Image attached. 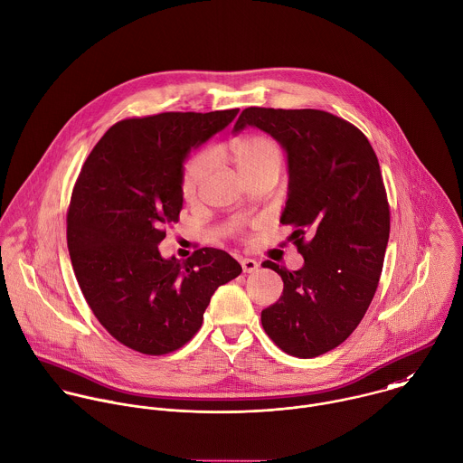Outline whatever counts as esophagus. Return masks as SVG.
I'll use <instances>...</instances> for the list:
<instances>
[{
	"mask_svg": "<svg viewBox=\"0 0 463 463\" xmlns=\"http://www.w3.org/2000/svg\"><path fill=\"white\" fill-rule=\"evenodd\" d=\"M240 263H241V269H243L245 274H252L260 269V263L256 260H250V258H241Z\"/></svg>",
	"mask_w": 463,
	"mask_h": 463,
	"instance_id": "esophagus-1",
	"label": "esophagus"
}]
</instances>
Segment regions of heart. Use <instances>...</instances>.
<instances>
[{"mask_svg":"<svg viewBox=\"0 0 463 463\" xmlns=\"http://www.w3.org/2000/svg\"><path fill=\"white\" fill-rule=\"evenodd\" d=\"M231 155L241 176L263 167H279V162H281V153L276 142L258 135L236 138L231 144ZM209 165H211L209 153H200L187 162L182 175V193L185 198H193L196 194L202 180L209 171Z\"/></svg>","mask_w":463,"mask_h":463,"instance_id":"obj_1","label":"heart"}]
</instances>
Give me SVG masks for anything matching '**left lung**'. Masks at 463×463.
Wrapping results in <instances>:
<instances>
[{"instance_id": "left-lung-1", "label": "left lung", "mask_w": 463, "mask_h": 463, "mask_svg": "<svg viewBox=\"0 0 463 463\" xmlns=\"http://www.w3.org/2000/svg\"><path fill=\"white\" fill-rule=\"evenodd\" d=\"M247 126L287 153L279 222L296 227L290 238L305 258L299 270L263 263L281 276L283 294L261 325L283 352L312 359L345 343L375 296L390 240L381 165L364 133L328 111L247 108L232 133Z\"/></svg>"}]
</instances>
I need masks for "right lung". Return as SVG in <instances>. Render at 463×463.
<instances>
[{
    "label": "right lung",
    "mask_w": 463,
    "mask_h": 463,
    "mask_svg": "<svg viewBox=\"0 0 463 463\" xmlns=\"http://www.w3.org/2000/svg\"><path fill=\"white\" fill-rule=\"evenodd\" d=\"M238 111L120 120L79 173L66 216L71 267L99 323L135 352L164 355L184 346L200 330L216 288L241 274L220 249H198L185 263L158 250L164 225L176 223L182 211L189 151Z\"/></svg>",
    "instance_id": "1"
}]
</instances>
